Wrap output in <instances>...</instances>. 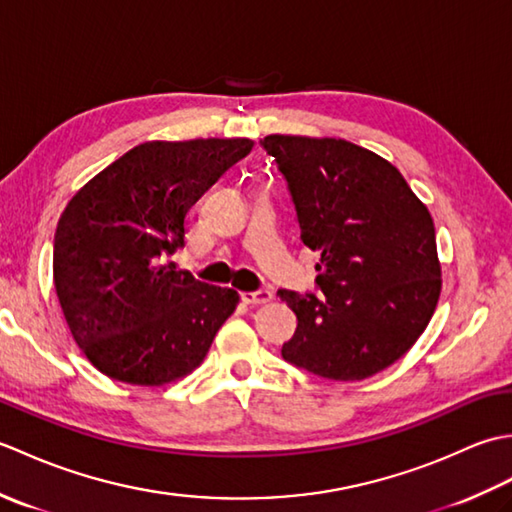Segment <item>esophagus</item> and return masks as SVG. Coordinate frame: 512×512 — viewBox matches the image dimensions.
I'll use <instances>...</instances> for the list:
<instances>
[{"mask_svg":"<svg viewBox=\"0 0 512 512\" xmlns=\"http://www.w3.org/2000/svg\"><path fill=\"white\" fill-rule=\"evenodd\" d=\"M242 299L246 303H268L273 299V292L262 288V290H255V292H242Z\"/></svg>","mask_w":512,"mask_h":512,"instance_id":"1","label":"esophagus"}]
</instances>
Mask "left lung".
Masks as SVG:
<instances>
[{"instance_id": "1", "label": "left lung", "mask_w": 512, "mask_h": 512, "mask_svg": "<svg viewBox=\"0 0 512 512\" xmlns=\"http://www.w3.org/2000/svg\"><path fill=\"white\" fill-rule=\"evenodd\" d=\"M288 182L303 244L319 250L323 295L279 290L297 314L288 363L330 380H363L396 363L440 299L436 228L402 173L343 138L259 140Z\"/></svg>"}]
</instances>
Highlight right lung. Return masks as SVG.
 Returning <instances> with one entry per match:
<instances>
[{"mask_svg":"<svg viewBox=\"0 0 512 512\" xmlns=\"http://www.w3.org/2000/svg\"><path fill=\"white\" fill-rule=\"evenodd\" d=\"M250 149L248 138L151 140L65 206L54 288L76 345L105 376L160 387L204 361L239 295L162 259L184 246L187 211Z\"/></svg>","mask_w":512,"mask_h":512,"instance_id":"add662e5","label":"right lung"}]
</instances>
